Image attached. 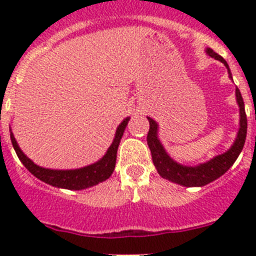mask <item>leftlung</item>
Listing matches in <instances>:
<instances>
[{
    "label": "left lung",
    "instance_id": "8db88e82",
    "mask_svg": "<svg viewBox=\"0 0 256 256\" xmlns=\"http://www.w3.org/2000/svg\"><path fill=\"white\" fill-rule=\"evenodd\" d=\"M207 53H208L210 57L224 64V66L228 69L227 62L219 54L215 53L214 50L207 49ZM236 100H238L239 108H240V128H239L236 140H235L228 152L222 154V156H215L206 164H199L196 168L182 166V164H176V162L171 160L170 156H168V152H164V146L160 144L158 136H156V130H158L156 126L158 124H156L154 120L148 118V122H150V128H148V144L150 148V152H152V162H154V166L158 170V174L162 178L168 179L171 182H175L186 187L204 186L207 183L212 182L215 179H218L219 176H222L234 164V162L239 156L240 152H242L244 142H246L247 116L246 112H244V102H243L242 94L239 92V88H236Z\"/></svg>",
    "mask_w": 256,
    "mask_h": 256
}]
</instances>
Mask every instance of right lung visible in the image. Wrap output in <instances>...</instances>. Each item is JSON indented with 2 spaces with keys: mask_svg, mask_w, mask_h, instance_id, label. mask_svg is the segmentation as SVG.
Wrapping results in <instances>:
<instances>
[{
  "mask_svg": "<svg viewBox=\"0 0 256 256\" xmlns=\"http://www.w3.org/2000/svg\"><path fill=\"white\" fill-rule=\"evenodd\" d=\"M128 120V118H126L118 126L114 142L108 148V152L104 154V158L98 160L96 164H90L88 168H78V170H49V168H40L36 164H33L21 152V148H18L16 138H14L12 132H10V140H12L13 148L20 160L34 176H37L38 179H41L45 183L52 184L54 187H62V188H68V190H82V188H86V187L94 186V184H98L100 182H104L112 174L114 168H116V150H118V146H120V138L124 136Z\"/></svg>",
  "mask_w": 256,
  "mask_h": 256,
  "instance_id": "add662e5",
  "label": "right lung"
}]
</instances>
